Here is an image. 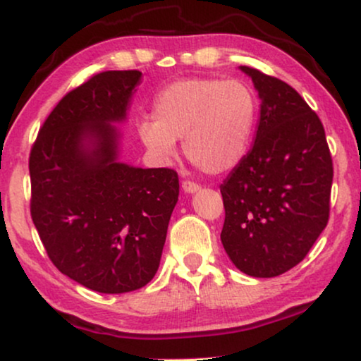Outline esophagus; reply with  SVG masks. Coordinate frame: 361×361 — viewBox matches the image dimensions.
Here are the masks:
<instances>
[{
  "mask_svg": "<svg viewBox=\"0 0 361 361\" xmlns=\"http://www.w3.org/2000/svg\"><path fill=\"white\" fill-rule=\"evenodd\" d=\"M182 189H184V192H187V194H195V192L200 190V185L192 180H184L182 182Z\"/></svg>",
  "mask_w": 361,
  "mask_h": 361,
  "instance_id": "1",
  "label": "esophagus"
}]
</instances>
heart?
Masks as SVG:
<instances>
[{
	"instance_id": "1",
	"label": "heart",
	"mask_w": 361,
	"mask_h": 361,
	"mask_svg": "<svg viewBox=\"0 0 361 361\" xmlns=\"http://www.w3.org/2000/svg\"><path fill=\"white\" fill-rule=\"evenodd\" d=\"M154 121L139 124L142 144L161 159L176 154L184 139L189 161L210 176L228 172L242 161L259 118V99L242 79L185 78L156 96Z\"/></svg>"
}]
</instances>
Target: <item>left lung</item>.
Listing matches in <instances>:
<instances>
[{
    "label": "left lung",
    "mask_w": 361,
    "mask_h": 361,
    "mask_svg": "<svg viewBox=\"0 0 361 361\" xmlns=\"http://www.w3.org/2000/svg\"><path fill=\"white\" fill-rule=\"evenodd\" d=\"M262 101L254 146L221 185L226 209L221 240L250 277L293 269L324 232L334 164L324 124L292 86L240 66Z\"/></svg>",
    "instance_id": "1"
}]
</instances>
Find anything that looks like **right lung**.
Here are the masks:
<instances>
[{
	"mask_svg": "<svg viewBox=\"0 0 361 361\" xmlns=\"http://www.w3.org/2000/svg\"><path fill=\"white\" fill-rule=\"evenodd\" d=\"M139 71H104L73 89L30 154L31 217L51 262L89 290L126 293L156 275L179 177L119 162Z\"/></svg>",
	"mask_w": 361,
	"mask_h": 361,
	"instance_id": "right-lung-1",
	"label": "right lung"
}]
</instances>
